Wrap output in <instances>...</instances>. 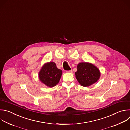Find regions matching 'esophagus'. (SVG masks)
<instances>
[{"mask_svg":"<svg viewBox=\"0 0 130 130\" xmlns=\"http://www.w3.org/2000/svg\"><path fill=\"white\" fill-rule=\"evenodd\" d=\"M67 72H70V73H71V72H72V70H70L67 71Z\"/></svg>","mask_w":130,"mask_h":130,"instance_id":"obj_1","label":"esophagus"}]
</instances>
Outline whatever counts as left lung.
<instances>
[{"label": "left lung", "instance_id": "obj_1", "mask_svg": "<svg viewBox=\"0 0 130 130\" xmlns=\"http://www.w3.org/2000/svg\"><path fill=\"white\" fill-rule=\"evenodd\" d=\"M79 83L84 87H88L96 82L100 76L99 69L94 65L88 63H80L77 65L75 73Z\"/></svg>", "mask_w": 130, "mask_h": 130}]
</instances>
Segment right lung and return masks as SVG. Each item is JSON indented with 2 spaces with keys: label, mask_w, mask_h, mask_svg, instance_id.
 Here are the masks:
<instances>
[{
  "label": "right lung",
  "mask_w": 130,
  "mask_h": 130,
  "mask_svg": "<svg viewBox=\"0 0 130 130\" xmlns=\"http://www.w3.org/2000/svg\"><path fill=\"white\" fill-rule=\"evenodd\" d=\"M62 71L57 67L54 62L45 64L42 67L39 73V79L50 87L55 86L59 82Z\"/></svg>",
  "instance_id": "obj_1"
}]
</instances>
